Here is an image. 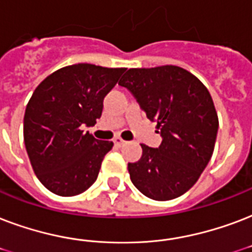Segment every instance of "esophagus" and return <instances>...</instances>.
<instances>
[{
    "label": "esophagus",
    "mask_w": 252,
    "mask_h": 252,
    "mask_svg": "<svg viewBox=\"0 0 252 252\" xmlns=\"http://www.w3.org/2000/svg\"><path fill=\"white\" fill-rule=\"evenodd\" d=\"M113 144H115L116 147L120 148V147H123L124 144H126V141H124L122 137H115V139H113Z\"/></svg>",
    "instance_id": "obj_1"
}]
</instances>
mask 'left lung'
I'll return each instance as SVG.
<instances>
[{
    "instance_id": "1",
    "label": "left lung",
    "mask_w": 252,
    "mask_h": 252,
    "mask_svg": "<svg viewBox=\"0 0 252 252\" xmlns=\"http://www.w3.org/2000/svg\"><path fill=\"white\" fill-rule=\"evenodd\" d=\"M119 84L133 94L162 136L158 148L141 144V158L128 164L130 181L148 198H177L198 181L214 151L218 115L210 92L172 64L129 68Z\"/></svg>"
}]
</instances>
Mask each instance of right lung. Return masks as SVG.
Here are the masks:
<instances>
[{
    "mask_svg": "<svg viewBox=\"0 0 252 252\" xmlns=\"http://www.w3.org/2000/svg\"><path fill=\"white\" fill-rule=\"evenodd\" d=\"M124 71L78 63L50 74L32 92L25 111V147L35 176L54 194L78 195L96 181L113 143L82 128L100 118L105 95Z\"/></svg>",
    "mask_w": 252,
    "mask_h": 252,
    "instance_id": "add662e5",
    "label": "right lung"
}]
</instances>
